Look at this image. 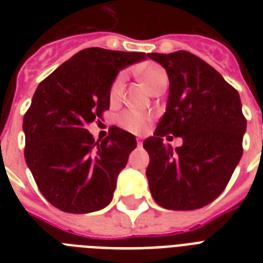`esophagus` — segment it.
Masks as SVG:
<instances>
[{"mask_svg":"<svg viewBox=\"0 0 263 263\" xmlns=\"http://www.w3.org/2000/svg\"><path fill=\"white\" fill-rule=\"evenodd\" d=\"M136 142H138V146H142V144H143V142H142V139H140V138H138V139H136Z\"/></svg>","mask_w":263,"mask_h":263,"instance_id":"esophagus-1","label":"esophagus"}]
</instances>
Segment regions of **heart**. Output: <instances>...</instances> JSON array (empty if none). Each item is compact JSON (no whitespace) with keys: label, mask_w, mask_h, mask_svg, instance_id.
<instances>
[{"label":"heart","mask_w":263,"mask_h":263,"mask_svg":"<svg viewBox=\"0 0 263 263\" xmlns=\"http://www.w3.org/2000/svg\"><path fill=\"white\" fill-rule=\"evenodd\" d=\"M136 73L152 91H156L160 87H166L169 83L168 72L158 63L148 61V63L140 65L136 69ZM124 82H125V73L120 72L116 75L110 84V88H109V99L111 102H115L120 98V95L123 92ZM152 120L153 113L150 111L139 110V109H125L117 115L116 123L127 131L134 132V134H142L147 128Z\"/></svg>","instance_id":"b5f03b06"}]
</instances>
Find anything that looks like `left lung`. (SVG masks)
Instances as JSON below:
<instances>
[{"label":"left lung","mask_w":263,"mask_h":263,"mask_svg":"<svg viewBox=\"0 0 263 263\" xmlns=\"http://www.w3.org/2000/svg\"><path fill=\"white\" fill-rule=\"evenodd\" d=\"M148 57L169 76L166 111L154 136L143 143L150 157L146 171L150 192L169 210L203 208L224 191L243 154L246 117L240 97L214 68L190 51ZM168 135L183 139L176 152L162 142Z\"/></svg>","instance_id":"1"}]
</instances>
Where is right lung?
Returning <instances> with one entry per match:
<instances>
[{
    "label": "right lung",
    "mask_w": 263,
    "mask_h": 263,
    "mask_svg": "<svg viewBox=\"0 0 263 263\" xmlns=\"http://www.w3.org/2000/svg\"><path fill=\"white\" fill-rule=\"evenodd\" d=\"M144 59L138 51L88 47L39 83L23 119L24 158L54 208L84 214L110 203L136 139L115 127L95 142L86 128L109 109V88L120 69Z\"/></svg>",
    "instance_id": "right-lung-1"
}]
</instances>
